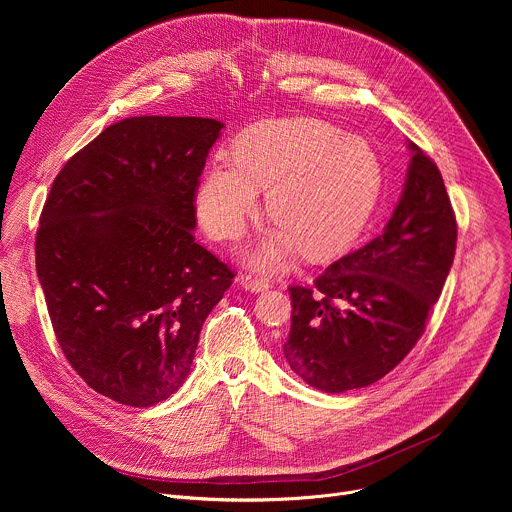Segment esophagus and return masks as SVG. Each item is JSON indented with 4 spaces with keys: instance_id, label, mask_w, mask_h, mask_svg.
<instances>
[{
    "instance_id": "1",
    "label": "esophagus",
    "mask_w": 512,
    "mask_h": 512,
    "mask_svg": "<svg viewBox=\"0 0 512 512\" xmlns=\"http://www.w3.org/2000/svg\"><path fill=\"white\" fill-rule=\"evenodd\" d=\"M241 285L247 291H253V294H261V291L269 289V281L265 277H255V275H245L241 277Z\"/></svg>"
}]
</instances>
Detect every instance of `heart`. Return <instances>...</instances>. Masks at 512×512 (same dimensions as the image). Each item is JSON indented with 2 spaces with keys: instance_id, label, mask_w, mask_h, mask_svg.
Instances as JSON below:
<instances>
[{
  "instance_id": "1",
  "label": "heart",
  "mask_w": 512,
  "mask_h": 512,
  "mask_svg": "<svg viewBox=\"0 0 512 512\" xmlns=\"http://www.w3.org/2000/svg\"><path fill=\"white\" fill-rule=\"evenodd\" d=\"M233 160L214 158L196 194V214L218 241L239 239L261 210L277 227L249 253L259 267H277L304 251L334 257L369 227L383 190V164L373 145L320 119L265 121L243 131Z\"/></svg>"
}]
</instances>
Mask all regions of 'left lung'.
Wrapping results in <instances>:
<instances>
[{
    "label": "left lung",
    "mask_w": 512,
    "mask_h": 512,
    "mask_svg": "<svg viewBox=\"0 0 512 512\" xmlns=\"http://www.w3.org/2000/svg\"><path fill=\"white\" fill-rule=\"evenodd\" d=\"M403 194L383 235L332 263L314 287H289V369L344 393L383 379L409 354L456 253V216L437 166L407 143Z\"/></svg>",
    "instance_id": "left-lung-1"
}]
</instances>
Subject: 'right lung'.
I'll use <instances>...</instances> for the list:
<instances>
[{
  "label": "right lung",
  "instance_id": "1",
  "mask_svg": "<svg viewBox=\"0 0 512 512\" xmlns=\"http://www.w3.org/2000/svg\"><path fill=\"white\" fill-rule=\"evenodd\" d=\"M225 125L141 115L109 125L52 182L36 271L56 340L97 393L152 407L190 375L233 271L194 241V194Z\"/></svg>",
  "mask_w": 512,
  "mask_h": 512
}]
</instances>
